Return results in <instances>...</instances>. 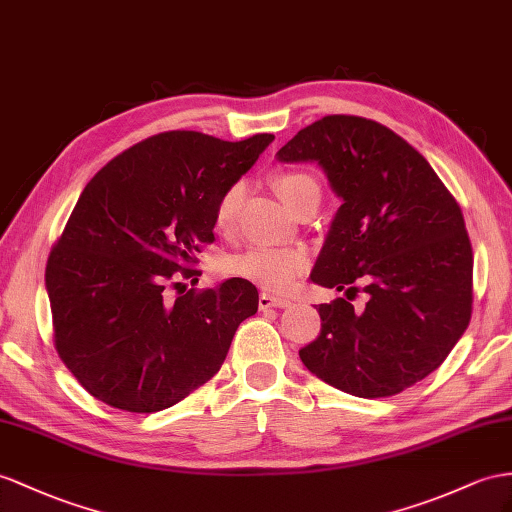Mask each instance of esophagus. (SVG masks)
Here are the masks:
<instances>
[{
    "instance_id": "34e87169",
    "label": "esophagus",
    "mask_w": 512,
    "mask_h": 512,
    "mask_svg": "<svg viewBox=\"0 0 512 512\" xmlns=\"http://www.w3.org/2000/svg\"><path fill=\"white\" fill-rule=\"evenodd\" d=\"M292 300L290 298H281V296H272V294H266L261 292L259 294V309H270V307H290Z\"/></svg>"
}]
</instances>
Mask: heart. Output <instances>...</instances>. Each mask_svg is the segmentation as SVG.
Returning a JSON list of instances; mask_svg holds the SVG:
<instances>
[{"label": "heart", "instance_id": "heart-1", "mask_svg": "<svg viewBox=\"0 0 512 512\" xmlns=\"http://www.w3.org/2000/svg\"><path fill=\"white\" fill-rule=\"evenodd\" d=\"M274 190L279 192L283 203L294 209L309 199L311 194L320 196V183L318 179L309 173H300V170H285V173H277L272 179ZM244 186L242 183H233L225 192L220 194V199L214 209V222L218 229H229L238 209L242 205ZM309 266V259L303 251L296 248H270V246H251L246 251L233 255L227 259V272L233 277L246 279L251 283H257L266 290H287L294 283L298 274H303Z\"/></svg>", "mask_w": 512, "mask_h": 512}]
</instances>
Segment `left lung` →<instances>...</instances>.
<instances>
[{
  "label": "left lung",
  "mask_w": 512,
  "mask_h": 512,
  "mask_svg": "<svg viewBox=\"0 0 512 512\" xmlns=\"http://www.w3.org/2000/svg\"><path fill=\"white\" fill-rule=\"evenodd\" d=\"M285 164L316 162L342 199L311 281L368 303L320 305L322 331L298 352L305 368L357 398L422 381L471 318L474 255L463 212L426 157L385 125L324 116L281 147Z\"/></svg>",
  "instance_id": "1"
}]
</instances>
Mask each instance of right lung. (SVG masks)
<instances>
[{"label": "right lung", "instance_id": "1", "mask_svg": "<svg viewBox=\"0 0 512 512\" xmlns=\"http://www.w3.org/2000/svg\"><path fill=\"white\" fill-rule=\"evenodd\" d=\"M272 140L164 131L86 183L49 255L45 287L58 355L90 396L155 413L220 370L240 322L257 313V287L233 277L175 298L164 287L177 270L196 272L183 264L214 242L220 194Z\"/></svg>", "mask_w": 512, "mask_h": 512}]
</instances>
